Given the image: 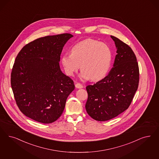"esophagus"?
<instances>
[{"mask_svg": "<svg viewBox=\"0 0 159 159\" xmlns=\"http://www.w3.org/2000/svg\"><path fill=\"white\" fill-rule=\"evenodd\" d=\"M75 86H76V88H78V89H81V88H83V87L82 84H81L79 83H77L76 84H75Z\"/></svg>", "mask_w": 159, "mask_h": 159, "instance_id": "obj_1", "label": "esophagus"}]
</instances>
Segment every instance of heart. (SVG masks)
<instances>
[{
    "label": "heart",
    "instance_id": "heart-1",
    "mask_svg": "<svg viewBox=\"0 0 159 159\" xmlns=\"http://www.w3.org/2000/svg\"><path fill=\"white\" fill-rule=\"evenodd\" d=\"M111 59V51L107 44L88 39L73 46L71 54L62 56L61 63L69 76H72L80 65L83 79L98 81L107 75Z\"/></svg>",
    "mask_w": 159,
    "mask_h": 159
}]
</instances>
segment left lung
<instances>
[{
    "label": "left lung",
    "mask_w": 159,
    "mask_h": 159,
    "mask_svg": "<svg viewBox=\"0 0 159 159\" xmlns=\"http://www.w3.org/2000/svg\"><path fill=\"white\" fill-rule=\"evenodd\" d=\"M116 44L117 55L109 74L93 85L86 86V109L96 120H109L129 108L137 91L139 68L131 48L110 36Z\"/></svg>",
    "instance_id": "1"
}]
</instances>
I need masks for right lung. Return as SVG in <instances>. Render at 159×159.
<instances>
[{
  "label": "right lung",
  "mask_w": 159,
  "mask_h": 159,
  "mask_svg": "<svg viewBox=\"0 0 159 159\" xmlns=\"http://www.w3.org/2000/svg\"><path fill=\"white\" fill-rule=\"evenodd\" d=\"M71 37L62 33L37 39L17 55L11 89L19 110L34 120L44 124L57 120L75 89L73 80L62 73L59 63L63 48Z\"/></svg>",
  "instance_id": "add662e5"
}]
</instances>
